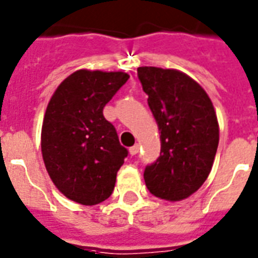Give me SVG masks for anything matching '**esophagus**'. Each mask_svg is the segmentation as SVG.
Returning a JSON list of instances; mask_svg holds the SVG:
<instances>
[{
	"label": "esophagus",
	"instance_id": "1",
	"mask_svg": "<svg viewBox=\"0 0 258 258\" xmlns=\"http://www.w3.org/2000/svg\"><path fill=\"white\" fill-rule=\"evenodd\" d=\"M138 153H139V145H135V146L130 149V154L131 155H137Z\"/></svg>",
	"mask_w": 258,
	"mask_h": 258
}]
</instances>
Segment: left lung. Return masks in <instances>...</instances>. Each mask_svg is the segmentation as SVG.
<instances>
[{
  "label": "left lung",
  "instance_id": "8db88e82",
  "mask_svg": "<svg viewBox=\"0 0 258 258\" xmlns=\"http://www.w3.org/2000/svg\"><path fill=\"white\" fill-rule=\"evenodd\" d=\"M138 78L161 133V154L145 169V182L155 198L180 202L211 172L219 143L215 108L200 84L180 70L142 66Z\"/></svg>",
  "mask_w": 258,
  "mask_h": 258
}]
</instances>
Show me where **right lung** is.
<instances>
[{"label":"right lung","mask_w":258,"mask_h":258,"mask_svg":"<svg viewBox=\"0 0 258 258\" xmlns=\"http://www.w3.org/2000/svg\"><path fill=\"white\" fill-rule=\"evenodd\" d=\"M130 76L81 69L64 78L43 117L42 155L47 173L68 199L82 206L107 200L128 154L103 109Z\"/></svg>","instance_id":"1"}]
</instances>
